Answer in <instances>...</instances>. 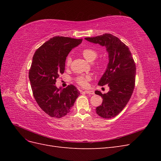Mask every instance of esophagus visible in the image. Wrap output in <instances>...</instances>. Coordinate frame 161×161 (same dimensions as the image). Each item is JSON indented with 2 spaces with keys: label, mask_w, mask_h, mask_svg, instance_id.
<instances>
[{
  "label": "esophagus",
  "mask_w": 161,
  "mask_h": 161,
  "mask_svg": "<svg viewBox=\"0 0 161 161\" xmlns=\"http://www.w3.org/2000/svg\"><path fill=\"white\" fill-rule=\"evenodd\" d=\"M85 92L86 94H89V95H94L95 93L93 91H85Z\"/></svg>",
  "instance_id": "34e87169"
}]
</instances>
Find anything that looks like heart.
I'll return each mask as SVG.
<instances>
[{"label": "heart", "mask_w": 161, "mask_h": 161, "mask_svg": "<svg viewBox=\"0 0 161 161\" xmlns=\"http://www.w3.org/2000/svg\"><path fill=\"white\" fill-rule=\"evenodd\" d=\"M81 54L87 61L89 62H92L97 58V56H98V52H97V51L95 50L94 48L86 47L82 50ZM71 62H72L71 57L68 56L66 59V66L69 67L71 64ZM103 63L102 62H98L97 64V68H99V69H101V68L103 67ZM91 80V77L89 75L78 76L75 79L76 82L78 84L83 87L88 86L89 81H90Z\"/></svg>", "instance_id": "heart-1"}]
</instances>
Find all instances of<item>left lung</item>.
Masks as SVG:
<instances>
[{
	"label": "left lung",
	"mask_w": 161,
	"mask_h": 161,
	"mask_svg": "<svg viewBox=\"0 0 161 161\" xmlns=\"http://www.w3.org/2000/svg\"><path fill=\"white\" fill-rule=\"evenodd\" d=\"M85 40L105 46L109 53V63L106 71L98 85H108V92L102 94L95 91L96 95L101 96L103 102L96 108V113L105 119L113 118L127 105L135 86L136 64L128 47L110 33H105Z\"/></svg>",
	"instance_id": "8db88e82"
}]
</instances>
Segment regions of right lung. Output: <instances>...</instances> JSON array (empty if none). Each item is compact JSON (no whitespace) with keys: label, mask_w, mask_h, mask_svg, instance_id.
Instances as JSON below:
<instances>
[{"label":"right lung","mask_w":161,"mask_h":161,"mask_svg":"<svg viewBox=\"0 0 161 161\" xmlns=\"http://www.w3.org/2000/svg\"><path fill=\"white\" fill-rule=\"evenodd\" d=\"M82 39L55 36L36 51L29 71L34 98L40 108L53 118L68 114L74 105L80 91L75 85L58 89L56 79L65 70L66 57Z\"/></svg>","instance_id":"right-lung-1"}]
</instances>
